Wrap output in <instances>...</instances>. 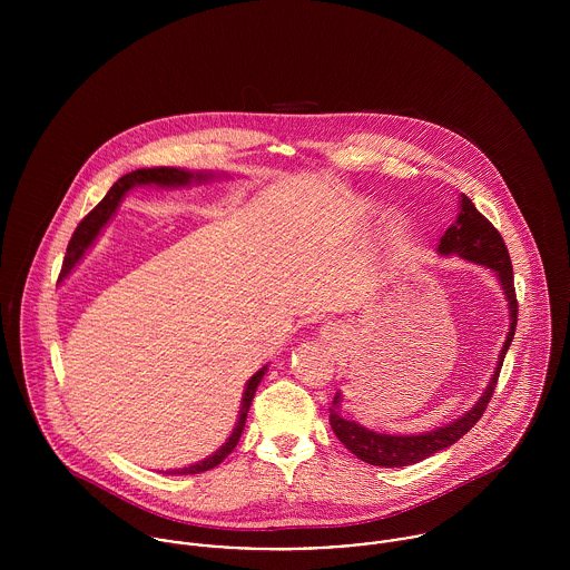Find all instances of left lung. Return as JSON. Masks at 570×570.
I'll return each mask as SVG.
<instances>
[{
    "instance_id": "8db88e82",
    "label": "left lung",
    "mask_w": 570,
    "mask_h": 570,
    "mask_svg": "<svg viewBox=\"0 0 570 570\" xmlns=\"http://www.w3.org/2000/svg\"><path fill=\"white\" fill-rule=\"evenodd\" d=\"M439 254H454L461 256L465 261L472 263H481L489 269L495 272L507 303H509V316H511V325L507 340L502 344L495 371L489 380V386L483 393V397L470 407L463 416H459L456 421L436 428L432 432H423V434H412V436H395V434H384V432H373L355 421H348L340 414V393L333 397V404L328 407V423L335 432V436L344 443L346 450H351L357 459L366 461L368 465H380V468H406L412 463H419L432 454H436L439 450L450 448L452 443H456L463 434H468L479 419L483 416V412L488 410L489 400L493 395V389L498 384V375L507 355V348L513 340L515 325H518V298H515V287H513V267H511V258H509V249L502 242L500 233L491 226L488 217H483L476 206L472 204L470 197L461 195V213L456 217V222L445 230V235L441 237Z\"/></svg>"
}]
</instances>
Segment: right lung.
<instances>
[{"label": "right lung", "instance_id": "add662e5", "mask_svg": "<svg viewBox=\"0 0 570 570\" xmlns=\"http://www.w3.org/2000/svg\"><path fill=\"white\" fill-rule=\"evenodd\" d=\"M213 175L208 173H190V170H181V168H168V166H160V168H138V170H131L127 175H122L111 188L109 193L102 197V202L82 219L77 228V233L72 235V242L68 245V254H66V261H63V269H61V278L68 276L72 272V267L79 263V258L82 256V252L94 244L96 235L100 233V228L109 222V217L116 213L120 199L127 195L129 188L134 186H140V184H158V186H186L190 181H206L210 179ZM265 366L261 371H256L249 380H247V386H245L244 402H242V410H239V421L233 430V434L228 436V441L208 459L190 465V468H184V470H173L168 474H199V472H208L213 468H217L239 443L242 439V432L245 428V416H247V410L252 406V400H254V393L265 375Z\"/></svg>", "mask_w": 570, "mask_h": 570}]
</instances>
